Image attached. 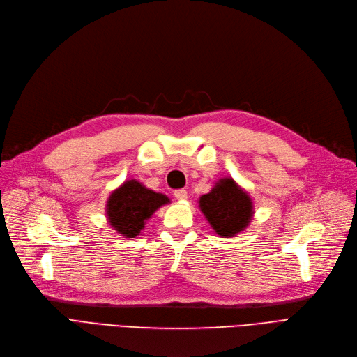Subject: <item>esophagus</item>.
<instances>
[{"label":"esophagus","mask_w":357,"mask_h":357,"mask_svg":"<svg viewBox=\"0 0 357 357\" xmlns=\"http://www.w3.org/2000/svg\"><path fill=\"white\" fill-rule=\"evenodd\" d=\"M174 197H176L177 200H184V199H188V192H185L184 189L174 190Z\"/></svg>","instance_id":"34e87169"}]
</instances>
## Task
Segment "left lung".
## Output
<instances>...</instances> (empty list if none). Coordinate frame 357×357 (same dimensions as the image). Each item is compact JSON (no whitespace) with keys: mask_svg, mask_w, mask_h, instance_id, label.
<instances>
[{"mask_svg":"<svg viewBox=\"0 0 357 357\" xmlns=\"http://www.w3.org/2000/svg\"><path fill=\"white\" fill-rule=\"evenodd\" d=\"M199 203L200 211L220 236L241 232L252 216L251 199L232 178L219 180L212 192L200 197Z\"/></svg>","mask_w":357,"mask_h":357,"instance_id":"8db88e82","label":"left lung"}]
</instances>
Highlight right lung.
I'll return each instance as SVG.
<instances>
[{"mask_svg":"<svg viewBox=\"0 0 357 357\" xmlns=\"http://www.w3.org/2000/svg\"><path fill=\"white\" fill-rule=\"evenodd\" d=\"M168 202L165 195L146 189L137 180H129L107 200L109 222L126 238H133L139 235L145 220Z\"/></svg>","mask_w":357,"mask_h":357,"instance_id":"right-lung-1","label":"right lung"}]
</instances>
